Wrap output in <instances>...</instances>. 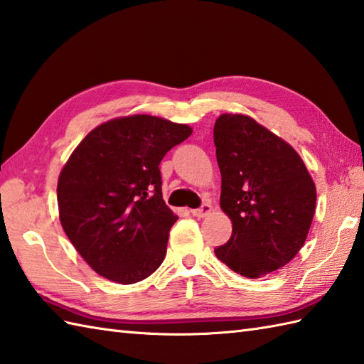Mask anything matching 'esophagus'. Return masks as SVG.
<instances>
[{
    "mask_svg": "<svg viewBox=\"0 0 364 364\" xmlns=\"http://www.w3.org/2000/svg\"><path fill=\"white\" fill-rule=\"evenodd\" d=\"M211 211H213V206H211L210 203H203L202 206L197 208V210H192L191 213H192V215H196V218L203 219V218H206V215L210 214Z\"/></svg>",
    "mask_w": 364,
    "mask_h": 364,
    "instance_id": "34e87169",
    "label": "esophagus"
}]
</instances>
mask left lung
<instances>
[{
	"label": "left lung",
	"instance_id": "obj_1",
	"mask_svg": "<svg viewBox=\"0 0 364 364\" xmlns=\"http://www.w3.org/2000/svg\"><path fill=\"white\" fill-rule=\"evenodd\" d=\"M222 175L220 208L233 223L215 257L247 278L296 257L316 211V186L299 153L249 115L222 114L214 125Z\"/></svg>",
	"mask_w": 364,
	"mask_h": 364
}]
</instances>
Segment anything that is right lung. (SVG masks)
<instances>
[{
	"instance_id": "1",
	"label": "right lung",
	"mask_w": 364,
	"mask_h": 364,
	"mask_svg": "<svg viewBox=\"0 0 364 364\" xmlns=\"http://www.w3.org/2000/svg\"><path fill=\"white\" fill-rule=\"evenodd\" d=\"M191 134L181 123L129 115L92 129L68 158L58 181L59 219L98 275L133 284L164 261L178 218L162 198L159 162Z\"/></svg>"
}]
</instances>
